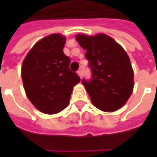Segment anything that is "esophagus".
<instances>
[{
	"instance_id": "34e87169",
	"label": "esophagus",
	"mask_w": 157,
	"mask_h": 157,
	"mask_svg": "<svg viewBox=\"0 0 157 157\" xmlns=\"http://www.w3.org/2000/svg\"><path fill=\"white\" fill-rule=\"evenodd\" d=\"M77 73H78V75L79 77H80V78H81V77H82V70L81 69L78 70V71H77Z\"/></svg>"
}]
</instances>
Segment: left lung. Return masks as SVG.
I'll list each match as a JSON object with an SVG mask.
<instances>
[{
    "mask_svg": "<svg viewBox=\"0 0 157 157\" xmlns=\"http://www.w3.org/2000/svg\"><path fill=\"white\" fill-rule=\"evenodd\" d=\"M77 41L85 49L90 79H82L97 108L104 112L120 109L129 99L134 87V72L123 48L110 36L78 35Z\"/></svg>",
    "mask_w": 157,
    "mask_h": 157,
    "instance_id": "1",
    "label": "left lung"
}]
</instances>
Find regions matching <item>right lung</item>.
<instances>
[{
    "label": "right lung",
    "instance_id": "obj_1",
    "mask_svg": "<svg viewBox=\"0 0 157 157\" xmlns=\"http://www.w3.org/2000/svg\"><path fill=\"white\" fill-rule=\"evenodd\" d=\"M65 37L52 34L37 42L21 65V78L29 100L39 111L57 113L69 103L72 87L80 81L69 68L63 52Z\"/></svg>",
    "mask_w": 157,
    "mask_h": 157
}]
</instances>
